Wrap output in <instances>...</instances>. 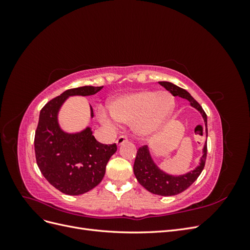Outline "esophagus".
Wrapping results in <instances>:
<instances>
[{"label": "esophagus", "mask_w": 250, "mask_h": 250, "mask_svg": "<svg viewBox=\"0 0 250 250\" xmlns=\"http://www.w3.org/2000/svg\"><path fill=\"white\" fill-rule=\"evenodd\" d=\"M127 141H128V138L126 137V135H120V137H119L118 140H117V145H118V146L122 145V144H124V143L127 142Z\"/></svg>", "instance_id": "34e87169"}]
</instances>
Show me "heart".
I'll return each instance as SVG.
<instances>
[{"mask_svg":"<svg viewBox=\"0 0 250 250\" xmlns=\"http://www.w3.org/2000/svg\"><path fill=\"white\" fill-rule=\"evenodd\" d=\"M173 107L174 101L170 94L141 90L117 98L110 104V111L119 122H134V129L139 134L151 135L164 126ZM99 117L104 122L111 123L110 113L106 108H99Z\"/></svg>","mask_w":250,"mask_h":250,"instance_id":"1","label":"heart"}]
</instances>
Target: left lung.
I'll list each match as a JSON object with an SVG mask.
<instances>
[{
    "label": "left lung",
    "mask_w": 250,
    "mask_h": 250,
    "mask_svg": "<svg viewBox=\"0 0 250 250\" xmlns=\"http://www.w3.org/2000/svg\"><path fill=\"white\" fill-rule=\"evenodd\" d=\"M158 83L166 89L169 90L173 96H178L190 101L192 106L200 111L204 120V124H206V133L208 137L207 113L204 112V110L200 106V104L196 101L186 89L167 81H161ZM207 153L208 145L206 143V145L203 147V154L201 157L200 165L195 170L185 174V175L172 176L158 169L157 166L152 161V158H151L148 146H142L138 149L137 157H135L133 165V172L141 186H143L149 192L161 196L177 195L181 192L186 191L187 188L198 178L204 168V165H206Z\"/></svg>",
    "instance_id": "1"
}]
</instances>
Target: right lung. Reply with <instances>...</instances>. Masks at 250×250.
<instances>
[{
    "mask_svg": "<svg viewBox=\"0 0 250 250\" xmlns=\"http://www.w3.org/2000/svg\"><path fill=\"white\" fill-rule=\"evenodd\" d=\"M103 86H80L65 90L42 108L35 130L34 150L37 166L49 183L66 195H80L101 183L110 156L117 145L98 142L90 128L82 132H63L57 122V113L70 96H90ZM90 115L94 117L93 108Z\"/></svg>",
    "mask_w": 250,
    "mask_h": 250,
    "instance_id": "1",
    "label": "right lung"
}]
</instances>
